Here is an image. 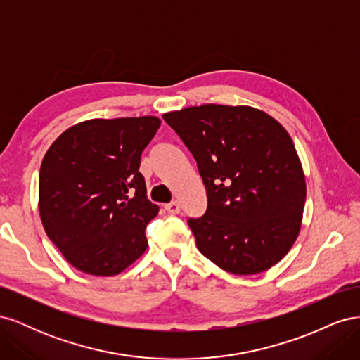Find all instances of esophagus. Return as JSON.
Segmentation results:
<instances>
[{"label": "esophagus", "instance_id": "1", "mask_svg": "<svg viewBox=\"0 0 360 360\" xmlns=\"http://www.w3.org/2000/svg\"><path fill=\"white\" fill-rule=\"evenodd\" d=\"M165 209H167V212L171 213V214H179L180 210H181V207H180V204H179L177 201H172V202H169V204L165 205Z\"/></svg>", "mask_w": 360, "mask_h": 360}]
</instances>
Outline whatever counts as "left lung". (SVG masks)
<instances>
[{
  "label": "left lung",
  "instance_id": "8db88e82",
  "mask_svg": "<svg viewBox=\"0 0 360 360\" xmlns=\"http://www.w3.org/2000/svg\"><path fill=\"white\" fill-rule=\"evenodd\" d=\"M197 160L207 212L189 226L200 252L233 275L274 267L296 242L307 179L290 134L252 106L183 108L162 115Z\"/></svg>",
  "mask_w": 360,
  "mask_h": 360
}]
</instances>
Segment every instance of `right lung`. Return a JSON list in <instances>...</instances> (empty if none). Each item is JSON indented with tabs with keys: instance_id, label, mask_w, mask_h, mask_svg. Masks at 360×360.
I'll return each instance as SVG.
<instances>
[{
	"instance_id": "right-lung-1",
	"label": "right lung",
	"mask_w": 360,
	"mask_h": 360,
	"mask_svg": "<svg viewBox=\"0 0 360 360\" xmlns=\"http://www.w3.org/2000/svg\"><path fill=\"white\" fill-rule=\"evenodd\" d=\"M155 115L91 118L53 141L40 165L39 213L63 257L84 274L115 276L146 252L159 207L147 200L141 153Z\"/></svg>"
}]
</instances>
